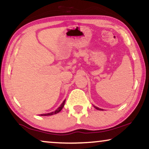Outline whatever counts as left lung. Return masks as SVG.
<instances>
[{"label": "left lung", "mask_w": 149, "mask_h": 149, "mask_svg": "<svg viewBox=\"0 0 149 149\" xmlns=\"http://www.w3.org/2000/svg\"><path fill=\"white\" fill-rule=\"evenodd\" d=\"M94 107H95V109H96L97 110H98V111H103L102 109H100V108H98V107H95V106H94Z\"/></svg>", "instance_id": "obj_1"}]
</instances>
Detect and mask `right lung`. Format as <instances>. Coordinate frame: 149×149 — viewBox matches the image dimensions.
I'll use <instances>...</instances> for the list:
<instances>
[{
    "instance_id": "right-lung-1",
    "label": "right lung",
    "mask_w": 149,
    "mask_h": 149,
    "mask_svg": "<svg viewBox=\"0 0 149 149\" xmlns=\"http://www.w3.org/2000/svg\"><path fill=\"white\" fill-rule=\"evenodd\" d=\"M65 101H66V100H64V102H63L62 104L60 105V107H59L58 109L56 110V111H55L54 112H52V113H47V114H42V115H41V116H49V115H56V114L58 113L59 112H60L61 111H62V109H63V107H64V104H65Z\"/></svg>"
}]
</instances>
